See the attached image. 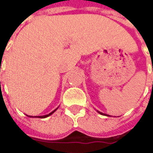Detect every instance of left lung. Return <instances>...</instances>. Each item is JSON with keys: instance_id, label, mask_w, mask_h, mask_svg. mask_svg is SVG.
Wrapping results in <instances>:
<instances>
[{"instance_id": "8db88e82", "label": "left lung", "mask_w": 153, "mask_h": 153, "mask_svg": "<svg viewBox=\"0 0 153 153\" xmlns=\"http://www.w3.org/2000/svg\"><path fill=\"white\" fill-rule=\"evenodd\" d=\"M99 113H101V114H104V113H102V112H100V111H99Z\"/></svg>"}]
</instances>
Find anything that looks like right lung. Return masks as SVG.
Returning <instances> with one entry per match:
<instances>
[{"mask_svg": "<svg viewBox=\"0 0 153 153\" xmlns=\"http://www.w3.org/2000/svg\"><path fill=\"white\" fill-rule=\"evenodd\" d=\"M55 111H56V110H55ZM54 111H52V112H50V113H49L48 115H45V116H40V118H46V117H48V116H49V115H51V114H52V113H53Z\"/></svg>", "mask_w": 153, "mask_h": 153, "instance_id": "add662e5", "label": "right lung"}]
</instances>
